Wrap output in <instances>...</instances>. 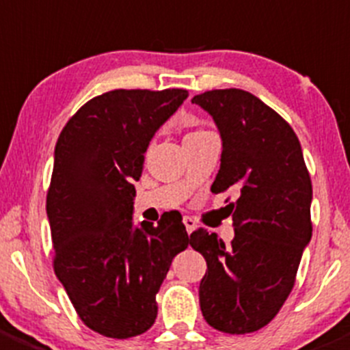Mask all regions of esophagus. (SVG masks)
<instances>
[{"label": "esophagus", "mask_w": 350, "mask_h": 350, "mask_svg": "<svg viewBox=\"0 0 350 350\" xmlns=\"http://www.w3.org/2000/svg\"><path fill=\"white\" fill-rule=\"evenodd\" d=\"M183 223H185L188 234H190L191 231H193L195 228H197V221H195L193 217H188V215H185V217H183Z\"/></svg>", "instance_id": "1"}]
</instances>
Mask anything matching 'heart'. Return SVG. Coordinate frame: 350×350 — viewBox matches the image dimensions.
Returning <instances> with one entry per match:
<instances>
[{
	"instance_id": "heart-1",
	"label": "heart",
	"mask_w": 350,
	"mask_h": 350,
	"mask_svg": "<svg viewBox=\"0 0 350 350\" xmlns=\"http://www.w3.org/2000/svg\"><path fill=\"white\" fill-rule=\"evenodd\" d=\"M205 133H208V131H205V129H193V131H190V133H188V135H186V138H185V139L195 138V136L205 135Z\"/></svg>"
}]
</instances>
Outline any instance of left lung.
Listing matches in <instances>:
<instances>
[{"mask_svg": "<svg viewBox=\"0 0 350 350\" xmlns=\"http://www.w3.org/2000/svg\"><path fill=\"white\" fill-rule=\"evenodd\" d=\"M191 101L221 131V169L211 191L228 193L234 228L230 245L205 228L190 234L207 260L202 314L212 328L245 335L273 321L295 285L312 234L311 176L292 126L252 93L212 90Z\"/></svg>", "mask_w": 350, "mask_h": 350, "instance_id": "obj_1", "label": "left lung"}]
</instances>
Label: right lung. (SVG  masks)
Masks as SVG:
<instances>
[{
	"label": "right lung",
	"mask_w": 350,
	"mask_h": 350,
	"mask_svg": "<svg viewBox=\"0 0 350 350\" xmlns=\"http://www.w3.org/2000/svg\"><path fill=\"white\" fill-rule=\"evenodd\" d=\"M186 96L179 88L109 91L58 136L46 195L53 269L81 321L103 337H136L155 323L157 292L190 241L176 212L133 226L143 153Z\"/></svg>",
	"instance_id": "1"
}]
</instances>
